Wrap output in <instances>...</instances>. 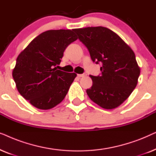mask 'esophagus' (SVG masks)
<instances>
[{"instance_id": "esophagus-1", "label": "esophagus", "mask_w": 156, "mask_h": 156, "mask_svg": "<svg viewBox=\"0 0 156 156\" xmlns=\"http://www.w3.org/2000/svg\"><path fill=\"white\" fill-rule=\"evenodd\" d=\"M86 75H87L86 74H77V76L79 78H81V77H84V76H85Z\"/></svg>"}]
</instances>
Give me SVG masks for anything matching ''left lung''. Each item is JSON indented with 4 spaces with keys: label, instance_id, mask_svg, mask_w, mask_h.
Listing matches in <instances>:
<instances>
[{
    "label": "left lung",
    "instance_id": "1",
    "mask_svg": "<svg viewBox=\"0 0 156 156\" xmlns=\"http://www.w3.org/2000/svg\"><path fill=\"white\" fill-rule=\"evenodd\" d=\"M73 31L88 49L91 60L101 65L100 75H89L93 84L87 89V95L106 109L118 107L136 88L140 75L133 51L106 27H88Z\"/></svg>",
    "mask_w": 156,
    "mask_h": 156
}]
</instances>
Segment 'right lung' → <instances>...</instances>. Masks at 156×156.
I'll list each match as a JSON object with an SVG mask.
<instances>
[{"label":"right lung","mask_w":156,"mask_h":156,"mask_svg":"<svg viewBox=\"0 0 156 156\" xmlns=\"http://www.w3.org/2000/svg\"><path fill=\"white\" fill-rule=\"evenodd\" d=\"M76 40L70 30H51L36 37L18 55L12 77L19 93L35 107L50 109L65 99L76 74L55 66Z\"/></svg>","instance_id":"1"}]
</instances>
